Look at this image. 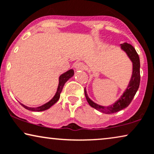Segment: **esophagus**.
I'll return each mask as SVG.
<instances>
[{"label": "esophagus", "instance_id": "esophagus-1", "mask_svg": "<svg viewBox=\"0 0 154 154\" xmlns=\"http://www.w3.org/2000/svg\"><path fill=\"white\" fill-rule=\"evenodd\" d=\"M75 68L76 70H83V69H85V65H84L83 63L81 62L77 63V64L75 65Z\"/></svg>", "mask_w": 154, "mask_h": 154}]
</instances>
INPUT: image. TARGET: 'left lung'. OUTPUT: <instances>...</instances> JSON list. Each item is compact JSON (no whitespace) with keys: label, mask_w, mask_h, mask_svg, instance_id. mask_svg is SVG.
<instances>
[{"label":"left lung","mask_w":154,"mask_h":154,"mask_svg":"<svg viewBox=\"0 0 154 154\" xmlns=\"http://www.w3.org/2000/svg\"><path fill=\"white\" fill-rule=\"evenodd\" d=\"M120 48L126 53L129 58L132 61V75L128 87L124 91V93L122 94V95L119 98L118 101L112 105L108 106L98 105L90 99L87 95L86 88L85 89L86 98H87V101L89 105L98 111H101L106 114L114 113V112L120 111V110L128 107L132 102L135 94H136L137 90L139 89V83H140V60H139V57L136 50L132 45L128 44L127 42L120 44Z\"/></svg>","instance_id":"8db88e82"}]
</instances>
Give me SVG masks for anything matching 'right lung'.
I'll return each instance as SVG.
<instances>
[{"label": "right lung", "instance_id": "1", "mask_svg": "<svg viewBox=\"0 0 154 154\" xmlns=\"http://www.w3.org/2000/svg\"><path fill=\"white\" fill-rule=\"evenodd\" d=\"M74 75V70L72 69H69L68 71H67L66 72L63 73L61 75L60 77H59V84L58 86V89H57V91L55 96H53L52 99L51 101H49L48 103L44 104V105L39 106V107L37 108H30L27 107V106L23 105V104L21 103V105L23 106L24 108H26V110H32V111H44V110H46L48 108H50L53 105H54L55 103H56L57 101H58L59 98H60V95L61 91H62L63 88L64 87L65 84L66 82L68 80L69 78H71Z\"/></svg>", "mask_w": 154, "mask_h": 154}]
</instances>
